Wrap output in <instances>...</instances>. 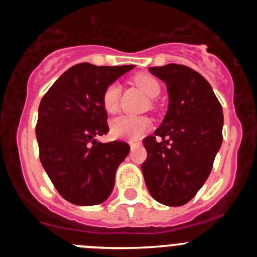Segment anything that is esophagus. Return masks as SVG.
I'll list each match as a JSON object with an SVG mask.
<instances>
[{"label":"esophagus","instance_id":"34e87169","mask_svg":"<svg viewBox=\"0 0 257 257\" xmlns=\"http://www.w3.org/2000/svg\"><path fill=\"white\" fill-rule=\"evenodd\" d=\"M140 147V142H130V148L131 151H134L135 148Z\"/></svg>","mask_w":257,"mask_h":257}]
</instances>
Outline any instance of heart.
Wrapping results in <instances>:
<instances>
[{
    "label": "heart",
    "mask_w": 257,
    "mask_h": 257,
    "mask_svg": "<svg viewBox=\"0 0 257 257\" xmlns=\"http://www.w3.org/2000/svg\"><path fill=\"white\" fill-rule=\"evenodd\" d=\"M133 81L149 97H156L160 95L161 85L156 77L148 73H139L134 77ZM119 94H121V87L117 82H113L106 86L103 92V96H101V104H103L105 112H117L118 105H119ZM151 124V119L145 115L124 114L114 118L110 122V133L114 138L136 140L139 139L145 131L149 130Z\"/></svg>",
    "instance_id": "b5f03b06"
}]
</instances>
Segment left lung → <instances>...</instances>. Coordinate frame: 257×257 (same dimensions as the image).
Returning a JSON list of instances; mask_svg holds the SVG:
<instances>
[{"mask_svg": "<svg viewBox=\"0 0 257 257\" xmlns=\"http://www.w3.org/2000/svg\"><path fill=\"white\" fill-rule=\"evenodd\" d=\"M167 85L169 110L154 135L143 143L142 170L156 201L183 206L207 180L222 142V108L210 83L181 64L149 68Z\"/></svg>", "mask_w": 257, "mask_h": 257, "instance_id": "8db88e82", "label": "left lung"}]
</instances>
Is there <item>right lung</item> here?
Listing matches in <instances>:
<instances>
[{
  "mask_svg": "<svg viewBox=\"0 0 257 257\" xmlns=\"http://www.w3.org/2000/svg\"><path fill=\"white\" fill-rule=\"evenodd\" d=\"M131 68L76 64L41 100L36 124L41 163L70 203L99 205L114 187L115 171L130 145L119 140L103 144L95 138L109 131L101 104L104 90Z\"/></svg>",
  "mask_w": 257,
  "mask_h": 257,
  "instance_id": "obj_1",
  "label": "right lung"
}]
</instances>
